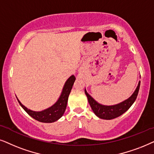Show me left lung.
I'll return each mask as SVG.
<instances>
[{"instance_id": "left-lung-1", "label": "left lung", "mask_w": 154, "mask_h": 154, "mask_svg": "<svg viewBox=\"0 0 154 154\" xmlns=\"http://www.w3.org/2000/svg\"><path fill=\"white\" fill-rule=\"evenodd\" d=\"M139 87H140V82L138 84L136 90L130 98L121 103L116 104L113 106H104L96 102L89 94L87 93L86 89L85 90L86 95L87 96L88 101L91 106L92 110L98 118L104 119V120H112L120 116L124 112H125L134 103L138 95Z\"/></svg>"}]
</instances>
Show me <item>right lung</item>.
Listing matches in <instances>:
<instances>
[{
    "instance_id": "1",
    "label": "right lung",
    "mask_w": 154,
    "mask_h": 154,
    "mask_svg": "<svg viewBox=\"0 0 154 154\" xmlns=\"http://www.w3.org/2000/svg\"><path fill=\"white\" fill-rule=\"evenodd\" d=\"M75 79V77L74 75L69 77L66 81V82L65 83L62 93H61L60 98H58L56 103L54 105L51 106L50 108L42 110V111H33V110L28 109L27 108L22 105L21 102L18 99L17 101L22 108L34 119L39 122H46V123L53 122L60 119L64 114L65 110L67 107L68 96L72 90V88Z\"/></svg>"
}]
</instances>
